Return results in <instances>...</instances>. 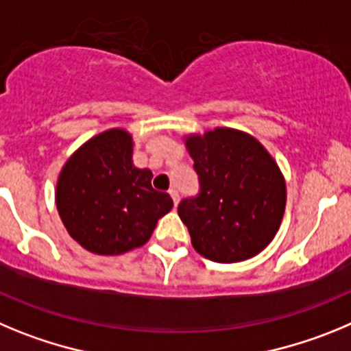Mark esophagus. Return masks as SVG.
I'll return each instance as SVG.
<instances>
[{
    "label": "esophagus",
    "instance_id": "34e87169",
    "mask_svg": "<svg viewBox=\"0 0 351 351\" xmlns=\"http://www.w3.org/2000/svg\"><path fill=\"white\" fill-rule=\"evenodd\" d=\"M169 195H171V199H173V204H175V206H178V203H180L178 191H176V189H171V191H169Z\"/></svg>",
    "mask_w": 351,
    "mask_h": 351
}]
</instances>
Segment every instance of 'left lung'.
<instances>
[{
    "label": "left lung",
    "mask_w": 351,
    "mask_h": 351,
    "mask_svg": "<svg viewBox=\"0 0 351 351\" xmlns=\"http://www.w3.org/2000/svg\"><path fill=\"white\" fill-rule=\"evenodd\" d=\"M201 192L183 199L178 215L197 254L232 264L261 254L276 236L287 185L276 160L245 131L215 128L185 136Z\"/></svg>",
    "instance_id": "1"
}]
</instances>
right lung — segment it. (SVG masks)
I'll use <instances>...</instances> for the list:
<instances>
[{
  "label": "right lung",
  "mask_w": 351,
  "mask_h": 351,
  "mask_svg": "<svg viewBox=\"0 0 351 351\" xmlns=\"http://www.w3.org/2000/svg\"><path fill=\"white\" fill-rule=\"evenodd\" d=\"M152 171L132 164V136L103 131L66 160L56 187V206L68 234L85 250L121 255L150 239L157 220L173 208L152 189Z\"/></svg>",
  "instance_id": "right-lung-1"
}]
</instances>
